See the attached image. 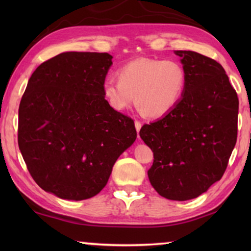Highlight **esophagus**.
<instances>
[{
    "label": "esophagus",
    "instance_id": "obj_1",
    "mask_svg": "<svg viewBox=\"0 0 251 251\" xmlns=\"http://www.w3.org/2000/svg\"><path fill=\"white\" fill-rule=\"evenodd\" d=\"M135 128L137 130V133H139V130L142 128V123L139 121H135Z\"/></svg>",
    "mask_w": 251,
    "mask_h": 251
}]
</instances>
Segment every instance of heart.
<instances>
[{
  "instance_id": "1",
  "label": "heart",
  "mask_w": 251,
  "mask_h": 251,
  "mask_svg": "<svg viewBox=\"0 0 251 251\" xmlns=\"http://www.w3.org/2000/svg\"><path fill=\"white\" fill-rule=\"evenodd\" d=\"M118 79L103 84V95L109 106L125 110L137 103L147 117L166 115L184 95L187 73L175 59L141 57L117 71Z\"/></svg>"
}]
</instances>
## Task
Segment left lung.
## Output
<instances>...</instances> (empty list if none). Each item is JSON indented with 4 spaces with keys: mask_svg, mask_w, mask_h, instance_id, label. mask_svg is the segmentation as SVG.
Returning <instances> with one entry per match:
<instances>
[{
    "mask_svg": "<svg viewBox=\"0 0 251 251\" xmlns=\"http://www.w3.org/2000/svg\"><path fill=\"white\" fill-rule=\"evenodd\" d=\"M187 73L184 95L139 135L154 152L151 186L171 201L198 197L220 180L237 142L238 100L224 67L193 50H176Z\"/></svg>",
    "mask_w": 251,
    "mask_h": 251,
    "instance_id": "8db88e82",
    "label": "left lung"
}]
</instances>
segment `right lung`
<instances>
[{
    "label": "right lung",
    "mask_w": 251,
    "mask_h": 251,
    "mask_svg": "<svg viewBox=\"0 0 251 251\" xmlns=\"http://www.w3.org/2000/svg\"><path fill=\"white\" fill-rule=\"evenodd\" d=\"M112 58L108 53L58 54L34 71L21 100L23 159L36 184L59 198L83 201L99 194L137 137L134 121L103 95Z\"/></svg>",
    "instance_id": "obj_1"
}]
</instances>
